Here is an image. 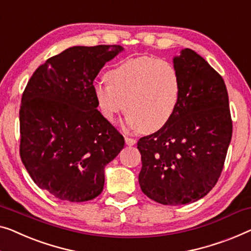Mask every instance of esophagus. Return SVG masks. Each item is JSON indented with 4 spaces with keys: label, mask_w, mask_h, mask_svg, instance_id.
Listing matches in <instances>:
<instances>
[{
    "label": "esophagus",
    "mask_w": 251,
    "mask_h": 251,
    "mask_svg": "<svg viewBox=\"0 0 251 251\" xmlns=\"http://www.w3.org/2000/svg\"><path fill=\"white\" fill-rule=\"evenodd\" d=\"M125 143L127 145H129V147H132V145H135L136 140H135V138H132V137H125Z\"/></svg>",
    "instance_id": "34e87169"
}]
</instances>
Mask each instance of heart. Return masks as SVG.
<instances>
[{
	"mask_svg": "<svg viewBox=\"0 0 251 251\" xmlns=\"http://www.w3.org/2000/svg\"><path fill=\"white\" fill-rule=\"evenodd\" d=\"M108 84L93 88L97 108L104 121L114 123L124 109L132 130L153 133L166 126L181 95L179 73L171 63L153 56L125 59L106 73Z\"/></svg>",
	"mask_w": 251,
	"mask_h": 251,
	"instance_id": "obj_1",
	"label": "heart"
}]
</instances>
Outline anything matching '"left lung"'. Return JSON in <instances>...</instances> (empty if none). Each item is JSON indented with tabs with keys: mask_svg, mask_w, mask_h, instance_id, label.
<instances>
[{
	"mask_svg": "<svg viewBox=\"0 0 251 251\" xmlns=\"http://www.w3.org/2000/svg\"><path fill=\"white\" fill-rule=\"evenodd\" d=\"M181 81L178 107L168 124L141 137V189L163 205L207 195L221 176L232 136L229 97L222 76L189 48L174 58Z\"/></svg>",
	"mask_w": 251,
	"mask_h": 251,
	"instance_id": "obj_1",
	"label": "left lung"
}]
</instances>
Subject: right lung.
<instances>
[{
  "mask_svg": "<svg viewBox=\"0 0 251 251\" xmlns=\"http://www.w3.org/2000/svg\"><path fill=\"white\" fill-rule=\"evenodd\" d=\"M119 45L74 46L48 58L22 93L20 156L39 188L62 201L100 195L125 141L97 109L93 81Z\"/></svg>",
  "mask_w": 251,
  "mask_h": 251,
  "instance_id": "obj_1",
  "label": "right lung"
}]
</instances>
